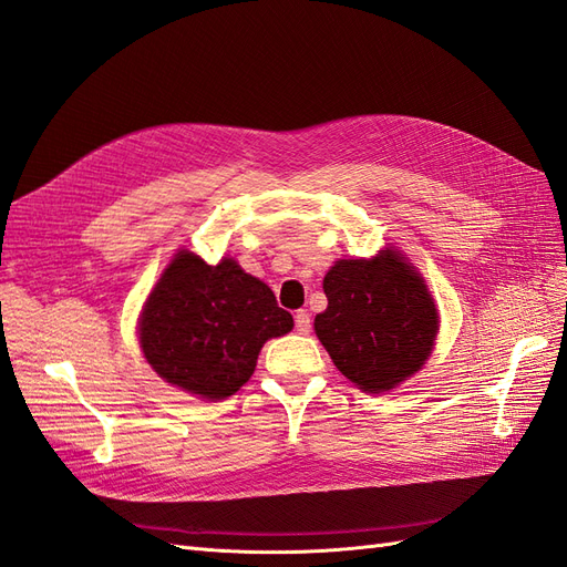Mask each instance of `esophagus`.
Returning <instances> with one entry per match:
<instances>
[{"label":"esophagus","instance_id":"1","mask_svg":"<svg viewBox=\"0 0 567 567\" xmlns=\"http://www.w3.org/2000/svg\"><path fill=\"white\" fill-rule=\"evenodd\" d=\"M296 329H298V333H310V329H312V317H310V312L307 310H298L296 312Z\"/></svg>","mask_w":567,"mask_h":567}]
</instances>
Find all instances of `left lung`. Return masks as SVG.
Here are the masks:
<instances>
[{
    "label": "left lung",
    "mask_w": 567,
    "mask_h": 567,
    "mask_svg": "<svg viewBox=\"0 0 567 567\" xmlns=\"http://www.w3.org/2000/svg\"><path fill=\"white\" fill-rule=\"evenodd\" d=\"M323 293L329 307L317 315L315 331L352 383L385 392L423 367L437 336V310L400 252L336 262Z\"/></svg>",
    "instance_id": "obj_1"
}]
</instances>
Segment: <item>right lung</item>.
Returning <instances> with one entry per match:
<instances>
[{
  "instance_id": "add662e5",
  "label": "right lung",
  "mask_w": 567,
  "mask_h": 567,
  "mask_svg": "<svg viewBox=\"0 0 567 567\" xmlns=\"http://www.w3.org/2000/svg\"><path fill=\"white\" fill-rule=\"evenodd\" d=\"M293 329L271 288L234 260L205 265L179 252L144 307L140 340L161 379L205 400H225L255 371L269 338Z\"/></svg>"
}]
</instances>
